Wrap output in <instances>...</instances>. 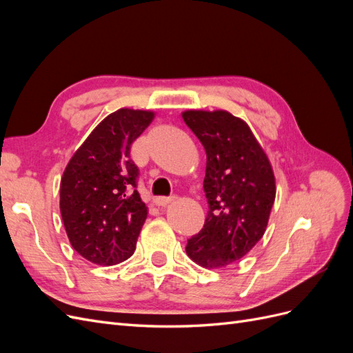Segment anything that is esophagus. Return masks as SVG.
<instances>
[{"instance_id":"esophagus-1","label":"esophagus","mask_w":353,"mask_h":353,"mask_svg":"<svg viewBox=\"0 0 353 353\" xmlns=\"http://www.w3.org/2000/svg\"><path fill=\"white\" fill-rule=\"evenodd\" d=\"M174 200V196H170V197H165V196H160V197H156L154 199V203L157 206H166L168 203H170Z\"/></svg>"}]
</instances>
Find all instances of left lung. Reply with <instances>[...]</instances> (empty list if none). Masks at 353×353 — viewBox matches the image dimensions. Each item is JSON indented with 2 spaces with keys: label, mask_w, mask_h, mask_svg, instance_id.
Wrapping results in <instances>:
<instances>
[{
  "label": "left lung",
  "mask_w": 353,
  "mask_h": 353,
  "mask_svg": "<svg viewBox=\"0 0 353 353\" xmlns=\"http://www.w3.org/2000/svg\"><path fill=\"white\" fill-rule=\"evenodd\" d=\"M183 119L206 152L203 190L209 205L205 225L185 252L203 268L241 259L268 225L275 200L270 160L250 128L225 110H188Z\"/></svg>",
  "instance_id": "8db88e82"
}]
</instances>
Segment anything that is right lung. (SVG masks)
I'll list each match as a JSON object with an SVG mask.
<instances>
[{
    "instance_id": "right-lung-1",
    "label": "right lung",
    "mask_w": 353,
    "mask_h": 353,
    "mask_svg": "<svg viewBox=\"0 0 353 353\" xmlns=\"http://www.w3.org/2000/svg\"><path fill=\"white\" fill-rule=\"evenodd\" d=\"M153 112L119 109L103 119L68 163L60 184V212L72 248L97 265H116L135 250L147 218L137 191L140 169L132 143Z\"/></svg>"
}]
</instances>
